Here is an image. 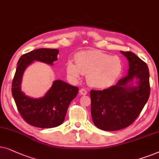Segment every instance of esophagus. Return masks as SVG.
<instances>
[{"label": "esophagus", "mask_w": 159, "mask_h": 159, "mask_svg": "<svg viewBox=\"0 0 159 159\" xmlns=\"http://www.w3.org/2000/svg\"><path fill=\"white\" fill-rule=\"evenodd\" d=\"M79 92H80V94H81V95L87 94V91H86L85 89H81L79 91Z\"/></svg>", "instance_id": "34e87169"}]
</instances>
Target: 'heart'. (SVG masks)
Instances as JSON below:
<instances>
[{
	"instance_id": "heart-1",
	"label": "heart",
	"mask_w": 159,
	"mask_h": 159,
	"mask_svg": "<svg viewBox=\"0 0 159 159\" xmlns=\"http://www.w3.org/2000/svg\"><path fill=\"white\" fill-rule=\"evenodd\" d=\"M76 63H67V73L76 80L82 74L86 75L89 85L97 89H105L113 85L122 72V62L118 57L99 51H85L75 57Z\"/></svg>"
}]
</instances>
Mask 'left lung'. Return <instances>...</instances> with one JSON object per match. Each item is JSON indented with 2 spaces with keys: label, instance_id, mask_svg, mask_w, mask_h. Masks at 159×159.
<instances>
[{
  "label": "left lung",
  "instance_id": "obj_1",
  "mask_svg": "<svg viewBox=\"0 0 159 159\" xmlns=\"http://www.w3.org/2000/svg\"><path fill=\"white\" fill-rule=\"evenodd\" d=\"M129 61V72L116 85L91 90V114L97 128L117 131L130 126L138 117L150 96L149 70L132 52H120ZM136 79L137 86L131 85Z\"/></svg>",
  "mask_w": 159,
  "mask_h": 159
}]
</instances>
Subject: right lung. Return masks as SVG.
Here are the masks:
<instances>
[{"label":"right lung","instance_id":"obj_1","mask_svg":"<svg viewBox=\"0 0 159 159\" xmlns=\"http://www.w3.org/2000/svg\"><path fill=\"white\" fill-rule=\"evenodd\" d=\"M58 49L39 48L23 54L17 63L12 81L11 92L20 115L30 125L39 128H53L64 121L71 101L76 97L78 88L57 80L44 97L33 99L21 91L22 75L33 61L53 65L57 60Z\"/></svg>","mask_w":159,"mask_h":159}]
</instances>
